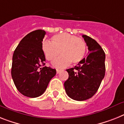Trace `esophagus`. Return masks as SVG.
Returning a JSON list of instances; mask_svg holds the SVG:
<instances>
[{
  "mask_svg": "<svg viewBox=\"0 0 124 124\" xmlns=\"http://www.w3.org/2000/svg\"><path fill=\"white\" fill-rule=\"evenodd\" d=\"M60 70H61L60 69H57V70H56V71H57V74H59L60 72Z\"/></svg>",
  "mask_w": 124,
  "mask_h": 124,
  "instance_id": "1",
  "label": "esophagus"
}]
</instances>
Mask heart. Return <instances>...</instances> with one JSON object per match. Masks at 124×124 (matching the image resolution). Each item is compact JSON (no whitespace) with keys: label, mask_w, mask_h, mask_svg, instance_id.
<instances>
[{"label":"heart","mask_w":124,"mask_h":124,"mask_svg":"<svg viewBox=\"0 0 124 124\" xmlns=\"http://www.w3.org/2000/svg\"><path fill=\"white\" fill-rule=\"evenodd\" d=\"M42 50L46 60L52 61L60 54L62 56L52 62L56 68H64L70 63L78 64L84 59L87 50V45L84 39L67 33L55 35L52 43L45 41L42 43Z\"/></svg>","instance_id":"heart-1"}]
</instances>
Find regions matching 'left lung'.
I'll list each match as a JSON object with an SVG mask.
<instances>
[{"instance_id": "8db88e82", "label": "left lung", "mask_w": 124, "mask_h": 124, "mask_svg": "<svg viewBox=\"0 0 124 124\" xmlns=\"http://www.w3.org/2000/svg\"><path fill=\"white\" fill-rule=\"evenodd\" d=\"M88 48V55L78 65L67 69L69 78L64 83L67 95L77 101L91 98L99 88L105 74V54L94 39L83 35Z\"/></svg>"}]
</instances>
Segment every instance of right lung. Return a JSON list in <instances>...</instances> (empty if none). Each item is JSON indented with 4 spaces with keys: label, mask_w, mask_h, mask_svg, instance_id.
Returning <instances> with one entry per match:
<instances>
[{
    "label": "right lung",
    "mask_w": 124,
    "mask_h": 124,
    "mask_svg": "<svg viewBox=\"0 0 124 124\" xmlns=\"http://www.w3.org/2000/svg\"><path fill=\"white\" fill-rule=\"evenodd\" d=\"M46 32L33 31L21 40L12 57L11 75L14 85L25 96L36 98L45 91L56 70L45 66L42 41Z\"/></svg>",
    "instance_id": "add662e5"
}]
</instances>
